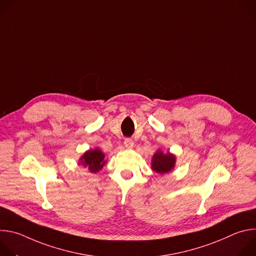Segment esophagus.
<instances>
[{
	"mask_svg": "<svg viewBox=\"0 0 256 256\" xmlns=\"http://www.w3.org/2000/svg\"><path fill=\"white\" fill-rule=\"evenodd\" d=\"M124 146H126V148H128V149L132 148L134 147V140L130 138H124Z\"/></svg>",
	"mask_w": 256,
	"mask_h": 256,
	"instance_id": "1",
	"label": "esophagus"
}]
</instances>
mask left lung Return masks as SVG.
Listing matches in <instances>:
<instances>
[{"instance_id": "8db88e82", "label": "left lung", "mask_w": 256, "mask_h": 256, "mask_svg": "<svg viewBox=\"0 0 256 256\" xmlns=\"http://www.w3.org/2000/svg\"><path fill=\"white\" fill-rule=\"evenodd\" d=\"M175 164V156L170 153H162L158 151L152 159V169L157 173L164 174L171 171Z\"/></svg>"}]
</instances>
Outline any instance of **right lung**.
Masks as SVG:
<instances>
[{"label":"right lung","mask_w":256,"mask_h":256,"mask_svg":"<svg viewBox=\"0 0 256 256\" xmlns=\"http://www.w3.org/2000/svg\"><path fill=\"white\" fill-rule=\"evenodd\" d=\"M105 162L104 154L99 149L90 150L86 152L81 158V163L85 167H88V169L93 173L98 172L103 167Z\"/></svg>","instance_id":"right-lung-1"}]
</instances>
